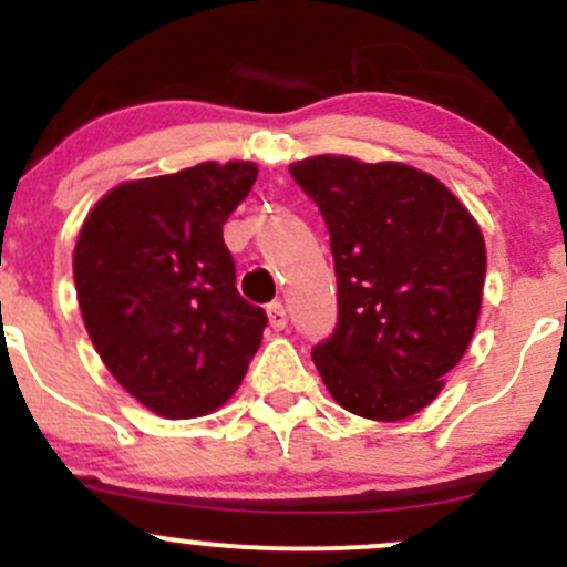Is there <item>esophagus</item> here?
Segmentation results:
<instances>
[{"label":"esophagus","instance_id":"1","mask_svg":"<svg viewBox=\"0 0 567 567\" xmlns=\"http://www.w3.org/2000/svg\"><path fill=\"white\" fill-rule=\"evenodd\" d=\"M267 317H270V328L272 330H284L286 322H289L284 302H270V306H267Z\"/></svg>","mask_w":567,"mask_h":567}]
</instances>
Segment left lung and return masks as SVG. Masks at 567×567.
Returning a JSON list of instances; mask_svg holds the SVG:
<instances>
[{"label": "left lung", "mask_w": 567, "mask_h": 567, "mask_svg": "<svg viewBox=\"0 0 567 567\" xmlns=\"http://www.w3.org/2000/svg\"><path fill=\"white\" fill-rule=\"evenodd\" d=\"M330 234L339 322L311 350L330 396L400 422L439 396L472 341L485 239L430 173L400 162L311 156L289 165Z\"/></svg>", "instance_id": "1"}]
</instances>
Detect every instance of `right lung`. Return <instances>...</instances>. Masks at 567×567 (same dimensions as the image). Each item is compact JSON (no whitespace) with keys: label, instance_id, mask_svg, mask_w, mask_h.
Masks as SVG:
<instances>
[{"label":"right lung","instance_id":"1","mask_svg":"<svg viewBox=\"0 0 567 567\" xmlns=\"http://www.w3.org/2000/svg\"><path fill=\"white\" fill-rule=\"evenodd\" d=\"M254 162H200L110 189L82 223L74 284L112 378L148 411L193 419L237 391L267 328L237 291L223 226Z\"/></svg>","mask_w":567,"mask_h":567}]
</instances>
